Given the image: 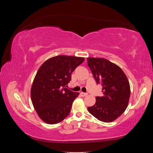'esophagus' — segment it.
Here are the masks:
<instances>
[{"mask_svg":"<svg viewBox=\"0 0 153 153\" xmlns=\"http://www.w3.org/2000/svg\"><path fill=\"white\" fill-rule=\"evenodd\" d=\"M80 94H81V96H82V97H85V96H86L88 94L87 93H85V92H80Z\"/></svg>","mask_w":153,"mask_h":153,"instance_id":"obj_1","label":"esophagus"}]
</instances>
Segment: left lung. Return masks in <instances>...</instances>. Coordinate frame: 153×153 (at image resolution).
Wrapping results in <instances>:
<instances>
[{
    "label": "left lung",
    "instance_id": "left-lung-1",
    "mask_svg": "<svg viewBox=\"0 0 153 153\" xmlns=\"http://www.w3.org/2000/svg\"><path fill=\"white\" fill-rule=\"evenodd\" d=\"M88 66L97 84L102 86V96L96 97V103L88 107L89 113L105 123L118 118L126 109L130 86L121 68L105 59L87 58Z\"/></svg>",
    "mask_w": 153,
    "mask_h": 153
}]
</instances>
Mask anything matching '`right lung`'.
Instances as JSON below:
<instances>
[{
  "instance_id": "add662e5",
  "label": "right lung",
  "mask_w": 153,
  "mask_h": 153,
  "mask_svg": "<svg viewBox=\"0 0 153 153\" xmlns=\"http://www.w3.org/2000/svg\"><path fill=\"white\" fill-rule=\"evenodd\" d=\"M84 58L58 55L47 60L39 68L32 83V105L40 119L54 124L65 119L78 92L67 89L71 73Z\"/></svg>"
}]
</instances>
